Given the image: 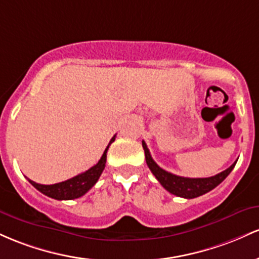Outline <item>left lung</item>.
<instances>
[{"mask_svg": "<svg viewBox=\"0 0 259 259\" xmlns=\"http://www.w3.org/2000/svg\"><path fill=\"white\" fill-rule=\"evenodd\" d=\"M143 145L144 154H145V161H147L148 167L153 172V175L156 177L160 185L165 190L168 191L170 193L175 194L177 197H182V198H196V197L202 196V194L209 192L213 188H215L218 185L222 184L224 180L228 177L229 174L231 172L232 168L236 165V161L231 165L230 167L224 170L223 172L218 174L215 176L204 177V179H190V177H182L174 175V174L167 172L164 168H161L153 160L152 155H150L149 149H148L145 142H142Z\"/></svg>", "mask_w": 259, "mask_h": 259, "instance_id": "obj_1", "label": "left lung"}]
</instances>
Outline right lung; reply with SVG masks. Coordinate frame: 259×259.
<instances>
[{"label":"right lung","mask_w":259,"mask_h":259,"mask_svg":"<svg viewBox=\"0 0 259 259\" xmlns=\"http://www.w3.org/2000/svg\"><path fill=\"white\" fill-rule=\"evenodd\" d=\"M115 137L116 136L111 138V141H110L109 145L106 147L105 152H104L100 160L98 161V164H95L94 166L89 168V170H87L85 172H82L79 174V175L72 177V179L66 180V181L55 185H40L29 179L28 181L30 182L37 191H40V192L45 194V196L50 197V198H55L59 200L79 198V197L85 194L93 186L97 184L101 172H103L104 168H105L107 149H109L110 144L115 141Z\"/></svg>","instance_id":"right-lung-1"}]
</instances>
